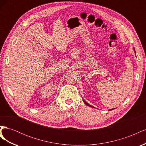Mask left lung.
<instances>
[{"label": "left lung", "instance_id": "8db88e82", "mask_svg": "<svg viewBox=\"0 0 146 146\" xmlns=\"http://www.w3.org/2000/svg\"><path fill=\"white\" fill-rule=\"evenodd\" d=\"M133 50H134V51H135V52L136 53V52H135V48H133ZM83 102L84 103H85L86 105H88V106H89V107H92V108H95V107H92V105H90L89 104H88V103H87L86 102L85 100H83ZM114 110V109H110V110Z\"/></svg>", "mask_w": 146, "mask_h": 146}]
</instances>
